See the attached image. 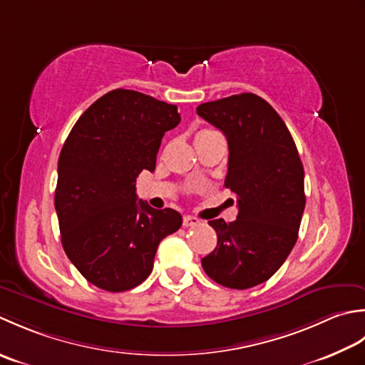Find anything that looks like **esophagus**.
Segmentation results:
<instances>
[{
    "label": "esophagus",
    "instance_id": "esophagus-1",
    "mask_svg": "<svg viewBox=\"0 0 365 365\" xmlns=\"http://www.w3.org/2000/svg\"><path fill=\"white\" fill-rule=\"evenodd\" d=\"M200 224V219L193 217V215H185V217L182 219V225L184 227H195Z\"/></svg>",
    "mask_w": 365,
    "mask_h": 365
}]
</instances>
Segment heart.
<instances>
[{
	"mask_svg": "<svg viewBox=\"0 0 365 365\" xmlns=\"http://www.w3.org/2000/svg\"><path fill=\"white\" fill-rule=\"evenodd\" d=\"M206 132H214V130H210V129H202V130H198L197 132V135H202V133H206ZM195 135V137H197Z\"/></svg>",
	"mask_w": 365,
	"mask_h": 365,
	"instance_id": "heart-1",
	"label": "heart"
}]
</instances>
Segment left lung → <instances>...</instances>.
Segmentation results:
<instances>
[{
	"label": "left lung",
	"mask_w": 365,
	"mask_h": 365,
	"mask_svg": "<svg viewBox=\"0 0 365 365\" xmlns=\"http://www.w3.org/2000/svg\"><path fill=\"white\" fill-rule=\"evenodd\" d=\"M197 113L225 133V187L240 210L230 224L210 220L217 245L202 266L227 288H252L272 277L294 247L306 207L302 162L284 120L257 94L206 102Z\"/></svg>",
	"instance_id": "left-lung-1"
}]
</instances>
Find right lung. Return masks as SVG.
Instances as JSON below:
<instances>
[{
    "instance_id": "right-lung-1",
    "label": "right lung",
    "mask_w": 365,
    "mask_h": 365,
    "mask_svg": "<svg viewBox=\"0 0 365 365\" xmlns=\"http://www.w3.org/2000/svg\"><path fill=\"white\" fill-rule=\"evenodd\" d=\"M181 121L178 107L132 89H113L73 125L58 160L55 207L66 255L106 292L135 288L154 266L181 214L137 200L143 170L154 172L162 137Z\"/></svg>"
}]
</instances>
